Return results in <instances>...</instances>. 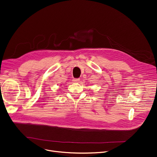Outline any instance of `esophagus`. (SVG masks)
<instances>
[{
    "mask_svg": "<svg viewBox=\"0 0 157 157\" xmlns=\"http://www.w3.org/2000/svg\"><path fill=\"white\" fill-rule=\"evenodd\" d=\"M73 81H74V82H78L80 81V79L79 78H74Z\"/></svg>",
    "mask_w": 157,
    "mask_h": 157,
    "instance_id": "esophagus-1",
    "label": "esophagus"
}]
</instances>
